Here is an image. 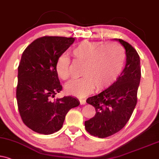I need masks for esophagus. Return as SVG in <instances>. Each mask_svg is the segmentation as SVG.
Masks as SVG:
<instances>
[{
  "instance_id": "esophagus-1",
  "label": "esophagus",
  "mask_w": 159,
  "mask_h": 159,
  "mask_svg": "<svg viewBox=\"0 0 159 159\" xmlns=\"http://www.w3.org/2000/svg\"><path fill=\"white\" fill-rule=\"evenodd\" d=\"M80 104H81V105H85V104L86 103L85 99H80Z\"/></svg>"
}]
</instances>
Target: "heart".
<instances>
[{
	"label": "heart",
	"mask_w": 159,
	"mask_h": 159,
	"mask_svg": "<svg viewBox=\"0 0 159 159\" xmlns=\"http://www.w3.org/2000/svg\"><path fill=\"white\" fill-rule=\"evenodd\" d=\"M76 60L85 62L83 76L66 85L68 94L84 97L95 89H103L116 80L124 67L125 52L122 46L116 43L83 40L72 50ZM56 72L63 80L71 76L70 62L66 54L60 56L56 62Z\"/></svg>",
	"instance_id": "1"
}]
</instances>
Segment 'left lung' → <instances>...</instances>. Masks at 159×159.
Here are the masks:
<instances>
[{
  "label": "left lung",
  "instance_id": "8db88e82",
  "mask_svg": "<svg viewBox=\"0 0 159 159\" xmlns=\"http://www.w3.org/2000/svg\"><path fill=\"white\" fill-rule=\"evenodd\" d=\"M126 64L112 85L99 94L88 98V104L95 107L96 114L85 121V129L92 136L106 138L121 130L130 119L137 103L141 79L140 57L136 49L121 39Z\"/></svg>",
  "mask_w": 159,
  "mask_h": 159
}]
</instances>
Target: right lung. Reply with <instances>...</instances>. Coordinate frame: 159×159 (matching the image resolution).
<instances>
[{
    "label": "right lung",
    "mask_w": 159,
    "mask_h": 159,
    "mask_svg": "<svg viewBox=\"0 0 159 159\" xmlns=\"http://www.w3.org/2000/svg\"><path fill=\"white\" fill-rule=\"evenodd\" d=\"M74 38L45 36L27 46L18 66L16 97L23 123L38 134H52L61 129L70 109L80 101L73 97L54 99L62 90L55 66Z\"/></svg>",
    "instance_id": "1"
}]
</instances>
